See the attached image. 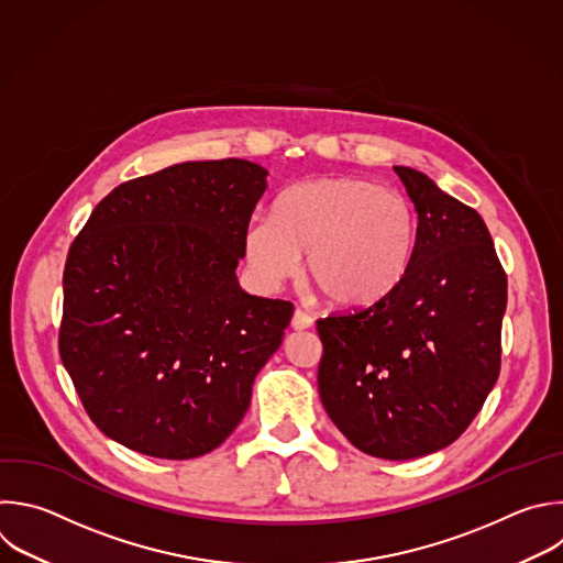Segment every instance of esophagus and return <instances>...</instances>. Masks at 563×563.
<instances>
[{
  "instance_id": "obj_1",
  "label": "esophagus",
  "mask_w": 563,
  "mask_h": 563,
  "mask_svg": "<svg viewBox=\"0 0 563 563\" xmlns=\"http://www.w3.org/2000/svg\"><path fill=\"white\" fill-rule=\"evenodd\" d=\"M311 324H313V320H311L309 313H305L302 309H296V311H294V316H291V329L302 331V329H309Z\"/></svg>"
}]
</instances>
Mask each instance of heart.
Listing matches in <instances>:
<instances>
[{
    "instance_id": "obj_1",
    "label": "heart",
    "mask_w": 563,
    "mask_h": 563,
    "mask_svg": "<svg viewBox=\"0 0 563 563\" xmlns=\"http://www.w3.org/2000/svg\"><path fill=\"white\" fill-rule=\"evenodd\" d=\"M418 236L413 206L360 176H322L287 187L276 214L245 225L243 250L254 278L274 289L300 267L340 309L385 300L405 278Z\"/></svg>"
}]
</instances>
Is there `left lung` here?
Segmentation results:
<instances>
[{
  "label": "left lung",
  "instance_id": "8db88e82",
  "mask_svg": "<svg viewBox=\"0 0 563 563\" xmlns=\"http://www.w3.org/2000/svg\"><path fill=\"white\" fill-rule=\"evenodd\" d=\"M396 172L418 212L409 269L378 305L318 320V391L355 449L413 460L453 444L497 383L506 274L473 208Z\"/></svg>",
  "mask_w": 563,
  "mask_h": 563
}]
</instances>
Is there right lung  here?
I'll list each match as a JSON object with an SVG mask.
<instances>
[{
	"instance_id": "right-lung-1",
	"label": "right lung",
	"mask_w": 563,
	"mask_h": 563,
	"mask_svg": "<svg viewBox=\"0 0 563 563\" xmlns=\"http://www.w3.org/2000/svg\"><path fill=\"white\" fill-rule=\"evenodd\" d=\"M267 174L223 158L121 183L70 245L59 355L110 440L192 460L221 446L247 413L256 373L294 313L236 278Z\"/></svg>"
}]
</instances>
